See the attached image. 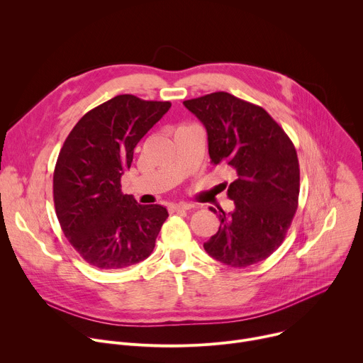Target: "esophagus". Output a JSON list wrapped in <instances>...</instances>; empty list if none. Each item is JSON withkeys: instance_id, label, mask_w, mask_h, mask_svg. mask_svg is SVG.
I'll return each mask as SVG.
<instances>
[{"instance_id": "esophagus-1", "label": "esophagus", "mask_w": 363, "mask_h": 363, "mask_svg": "<svg viewBox=\"0 0 363 363\" xmlns=\"http://www.w3.org/2000/svg\"><path fill=\"white\" fill-rule=\"evenodd\" d=\"M192 208L191 204H185V203H179V204H171L169 206V211L171 213H179V211H185V210H189Z\"/></svg>"}]
</instances>
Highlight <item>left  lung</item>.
<instances>
[{"label": "left lung", "mask_w": 363, "mask_h": 363, "mask_svg": "<svg viewBox=\"0 0 363 363\" xmlns=\"http://www.w3.org/2000/svg\"><path fill=\"white\" fill-rule=\"evenodd\" d=\"M184 106L206 125L211 162L236 175L227 188L235 210H220L218 232L204 243L206 252L232 268L265 260L282 245L298 207L300 164L291 139L262 107L228 92Z\"/></svg>", "instance_id": "obj_1"}]
</instances>
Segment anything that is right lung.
<instances>
[{
  "label": "right lung",
  "instance_id": "1",
  "mask_svg": "<svg viewBox=\"0 0 363 363\" xmlns=\"http://www.w3.org/2000/svg\"><path fill=\"white\" fill-rule=\"evenodd\" d=\"M171 108L123 94L88 111L65 140L53 172L62 232L89 265L117 271L153 252L168 211L121 192V177L140 139Z\"/></svg>",
  "mask_w": 363,
  "mask_h": 363
}]
</instances>
